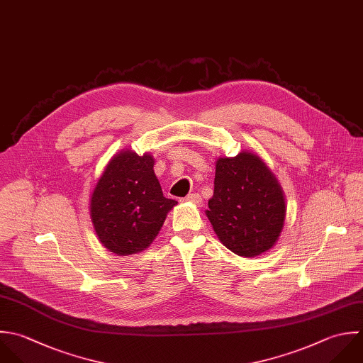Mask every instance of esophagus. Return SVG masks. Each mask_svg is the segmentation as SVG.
Here are the masks:
<instances>
[{"label":"esophagus","mask_w":363,"mask_h":363,"mask_svg":"<svg viewBox=\"0 0 363 363\" xmlns=\"http://www.w3.org/2000/svg\"><path fill=\"white\" fill-rule=\"evenodd\" d=\"M184 201H186V202H192V203H201L202 202V198H201V195L199 194H191V195H188V196H185L184 198Z\"/></svg>","instance_id":"34e87169"}]
</instances>
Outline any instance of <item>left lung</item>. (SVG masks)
I'll return each mask as SVG.
<instances>
[{"label": "left lung", "instance_id": "1", "mask_svg": "<svg viewBox=\"0 0 363 363\" xmlns=\"http://www.w3.org/2000/svg\"><path fill=\"white\" fill-rule=\"evenodd\" d=\"M206 215L220 242L245 257L259 256L274 246L286 218L283 191L250 152L216 161L213 196Z\"/></svg>", "mask_w": 363, "mask_h": 363}]
</instances>
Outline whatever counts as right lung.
<instances>
[{"instance_id": "1", "label": "right lung", "mask_w": 363, "mask_h": 363, "mask_svg": "<svg viewBox=\"0 0 363 363\" xmlns=\"http://www.w3.org/2000/svg\"><path fill=\"white\" fill-rule=\"evenodd\" d=\"M151 155L123 151L99 179L90 215L100 242L110 252L128 256L147 249L167 213L178 203L162 195Z\"/></svg>"}]
</instances>
